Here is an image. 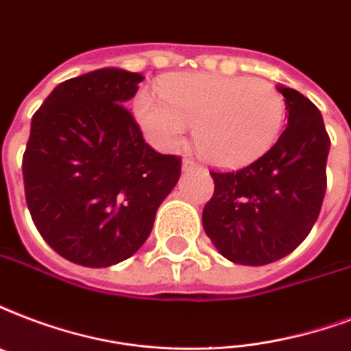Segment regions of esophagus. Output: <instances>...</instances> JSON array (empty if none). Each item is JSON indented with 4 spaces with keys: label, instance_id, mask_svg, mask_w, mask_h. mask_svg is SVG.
Masks as SVG:
<instances>
[{
    "label": "esophagus",
    "instance_id": "1",
    "mask_svg": "<svg viewBox=\"0 0 351 351\" xmlns=\"http://www.w3.org/2000/svg\"><path fill=\"white\" fill-rule=\"evenodd\" d=\"M199 169V165L195 164L191 158H184V162H182V171H186V173H191V171Z\"/></svg>",
    "mask_w": 351,
    "mask_h": 351
}]
</instances>
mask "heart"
<instances>
[{"instance_id": "heart-1", "label": "heart", "mask_w": 351, "mask_h": 351, "mask_svg": "<svg viewBox=\"0 0 351 351\" xmlns=\"http://www.w3.org/2000/svg\"><path fill=\"white\" fill-rule=\"evenodd\" d=\"M134 116L158 149H178L186 127H193L200 156L219 167H241L276 143L285 103L267 80L176 75L160 86V99L140 93Z\"/></svg>"}]
</instances>
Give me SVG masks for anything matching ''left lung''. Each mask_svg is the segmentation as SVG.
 Listing matches in <instances>:
<instances>
[{"instance_id": "left-lung-1", "label": "left lung", "mask_w": 351, "mask_h": 351, "mask_svg": "<svg viewBox=\"0 0 351 351\" xmlns=\"http://www.w3.org/2000/svg\"><path fill=\"white\" fill-rule=\"evenodd\" d=\"M289 112L274 145L247 167L210 171L213 197L202 211L204 232L237 265L272 263L306 239L326 195L330 136L318 108L293 88L278 86Z\"/></svg>"}]
</instances>
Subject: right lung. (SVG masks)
I'll return each mask as SVG.
<instances>
[{
  "mask_svg": "<svg viewBox=\"0 0 351 351\" xmlns=\"http://www.w3.org/2000/svg\"><path fill=\"white\" fill-rule=\"evenodd\" d=\"M143 75L103 68L64 80L31 121L23 186L31 217L57 254L82 267L130 258L151 234L182 160L143 140L123 106Z\"/></svg>",
  "mask_w": 351,
  "mask_h": 351,
  "instance_id": "1",
  "label": "right lung"
}]
</instances>
